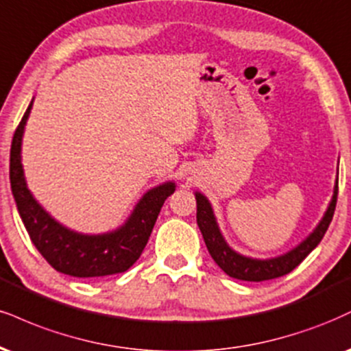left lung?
I'll return each mask as SVG.
<instances>
[{"mask_svg": "<svg viewBox=\"0 0 351 351\" xmlns=\"http://www.w3.org/2000/svg\"><path fill=\"white\" fill-rule=\"evenodd\" d=\"M337 194H339V181L335 183V189H333V196L330 204H328L327 208V213H325L322 221L319 222V226L315 227V230L312 232L302 243H299L296 248L285 253V255L276 256V258H248V256H243L240 255V253L232 250L226 240H223L221 230H219V226L216 222V217H214L213 208H210L209 201L206 199V196H202L201 193H196L197 226H199L202 239H204L206 247H208L210 256H213L214 261L221 267L222 271H226L230 278L256 282L274 280V278L285 276V274L293 271V269L296 268L298 265H301V261L320 243V240L324 239L328 226H330L333 213H335Z\"/></svg>", "mask_w": 351, "mask_h": 351, "instance_id": "obj_1", "label": "left lung"}]
</instances>
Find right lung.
<instances>
[{
  "label": "right lung",
  "mask_w": 351,
  "mask_h": 351,
  "mask_svg": "<svg viewBox=\"0 0 351 351\" xmlns=\"http://www.w3.org/2000/svg\"><path fill=\"white\" fill-rule=\"evenodd\" d=\"M32 101L24 112L11 143L10 180L29 237L50 267L77 278H98L122 273L138 260L145 248L165 199L175 191V183L150 189L135 206L121 229L101 235H83L58 223L42 209L26 186L21 165V142Z\"/></svg>",
  "instance_id": "right-lung-1"
}]
</instances>
